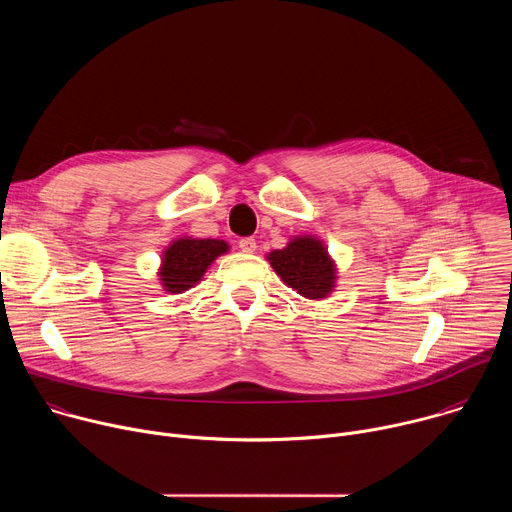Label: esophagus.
Wrapping results in <instances>:
<instances>
[{
    "instance_id": "obj_1",
    "label": "esophagus",
    "mask_w": 512,
    "mask_h": 512,
    "mask_svg": "<svg viewBox=\"0 0 512 512\" xmlns=\"http://www.w3.org/2000/svg\"><path fill=\"white\" fill-rule=\"evenodd\" d=\"M239 249L243 253H253L257 249V243L253 237H243V239H239Z\"/></svg>"
}]
</instances>
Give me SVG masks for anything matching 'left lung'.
<instances>
[{"mask_svg":"<svg viewBox=\"0 0 512 512\" xmlns=\"http://www.w3.org/2000/svg\"><path fill=\"white\" fill-rule=\"evenodd\" d=\"M271 267L298 294L310 300L326 298L334 285V267L320 241L294 239L285 249L269 253Z\"/></svg>","mask_w":512,"mask_h":512,"instance_id":"1","label":"left lung"}]
</instances>
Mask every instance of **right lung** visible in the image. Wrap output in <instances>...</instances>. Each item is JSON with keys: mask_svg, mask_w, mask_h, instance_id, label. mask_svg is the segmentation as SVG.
Segmentation results:
<instances>
[{"mask_svg": "<svg viewBox=\"0 0 512 512\" xmlns=\"http://www.w3.org/2000/svg\"><path fill=\"white\" fill-rule=\"evenodd\" d=\"M229 245L218 239H178L164 253V267L160 271L166 291L182 294L204 275L206 267L227 253Z\"/></svg>", "mask_w": 512, "mask_h": 512, "instance_id": "add662e5", "label": "right lung"}]
</instances>
